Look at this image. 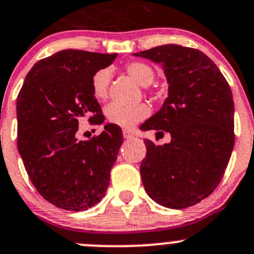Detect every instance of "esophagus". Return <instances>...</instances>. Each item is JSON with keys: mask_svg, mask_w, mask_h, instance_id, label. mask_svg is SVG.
<instances>
[{"mask_svg": "<svg viewBox=\"0 0 254 254\" xmlns=\"http://www.w3.org/2000/svg\"><path fill=\"white\" fill-rule=\"evenodd\" d=\"M123 136H124V139H132V137H134V134L127 131V130H123Z\"/></svg>", "mask_w": 254, "mask_h": 254, "instance_id": "obj_1", "label": "esophagus"}]
</instances>
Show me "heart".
I'll list each match as a JSON object with an SVG mask.
<instances>
[{
  "instance_id": "heart-1",
  "label": "heart",
  "mask_w": 254,
  "mask_h": 254,
  "mask_svg": "<svg viewBox=\"0 0 254 254\" xmlns=\"http://www.w3.org/2000/svg\"><path fill=\"white\" fill-rule=\"evenodd\" d=\"M125 71L131 78H134L141 86H147L155 78V71L147 64L142 61H131L125 65ZM111 81V71L108 68H101L91 78L92 94L98 101H104L108 96V87ZM151 109L148 104L140 103L136 106L127 107L119 103H112L107 107L106 114L108 120L118 127L130 129L142 122L150 115Z\"/></svg>"
}]
</instances>
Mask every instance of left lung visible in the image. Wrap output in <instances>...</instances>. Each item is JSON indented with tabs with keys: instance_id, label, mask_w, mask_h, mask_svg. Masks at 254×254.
I'll return each mask as SVG.
<instances>
[{
	"instance_id": "8db88e82",
	"label": "left lung",
	"mask_w": 254,
	"mask_h": 254,
	"mask_svg": "<svg viewBox=\"0 0 254 254\" xmlns=\"http://www.w3.org/2000/svg\"><path fill=\"white\" fill-rule=\"evenodd\" d=\"M163 66L168 97L142 130L170 132V143L146 140L140 167L145 190L171 209L207 198L221 182L235 145L234 98L214 61L198 49L161 45L134 54Z\"/></svg>"
}]
</instances>
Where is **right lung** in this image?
Returning <instances> with one entry per match:
<instances>
[{
  "mask_svg": "<svg viewBox=\"0 0 254 254\" xmlns=\"http://www.w3.org/2000/svg\"><path fill=\"white\" fill-rule=\"evenodd\" d=\"M117 54L59 51L38 61L17 98V146L38 193L68 211L94 206L106 195L111 170L123 143L122 129L107 124L91 140L78 141V122L92 125L104 115L91 91V78Z\"/></svg>",
  "mask_w": 254,
  "mask_h": 254,
  "instance_id": "right-lung-1",
  "label": "right lung"
}]
</instances>
